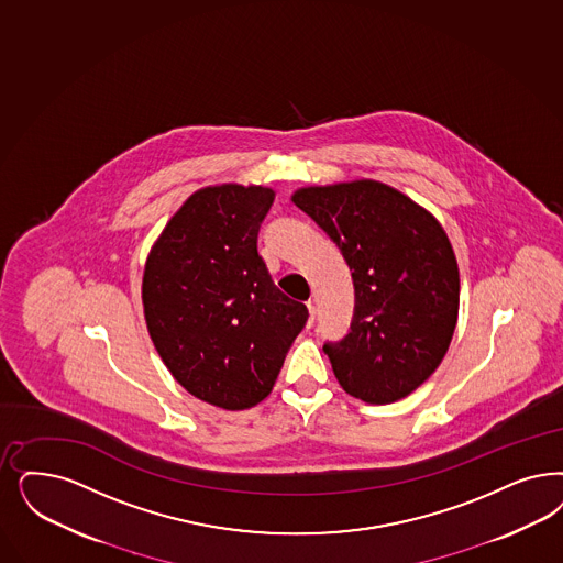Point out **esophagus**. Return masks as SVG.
<instances>
[{
  "instance_id": "obj_1",
  "label": "esophagus",
  "mask_w": 563,
  "mask_h": 563,
  "mask_svg": "<svg viewBox=\"0 0 563 563\" xmlns=\"http://www.w3.org/2000/svg\"><path fill=\"white\" fill-rule=\"evenodd\" d=\"M308 310H310V324H313V320H316V306H313V301H308Z\"/></svg>"
}]
</instances>
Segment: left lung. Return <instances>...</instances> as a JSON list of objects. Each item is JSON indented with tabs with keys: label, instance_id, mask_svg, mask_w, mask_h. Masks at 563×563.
Masks as SVG:
<instances>
[{
	"label": "left lung",
	"instance_id": "obj_1",
	"mask_svg": "<svg viewBox=\"0 0 563 563\" xmlns=\"http://www.w3.org/2000/svg\"><path fill=\"white\" fill-rule=\"evenodd\" d=\"M292 203L350 266V332L324 343L339 385L374 406L408 397L439 368L457 324L460 271L443 227L376 180L306 187Z\"/></svg>",
	"mask_w": 563,
	"mask_h": 563
}]
</instances>
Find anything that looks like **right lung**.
I'll return each mask as SVG.
<instances>
[{
    "mask_svg": "<svg viewBox=\"0 0 563 563\" xmlns=\"http://www.w3.org/2000/svg\"><path fill=\"white\" fill-rule=\"evenodd\" d=\"M268 187L191 195L155 241L143 274L150 336L176 383L222 409L271 395L308 308L272 283L257 253Z\"/></svg>",
    "mask_w": 563,
    "mask_h": 563,
    "instance_id": "obj_1",
    "label": "right lung"
}]
</instances>
